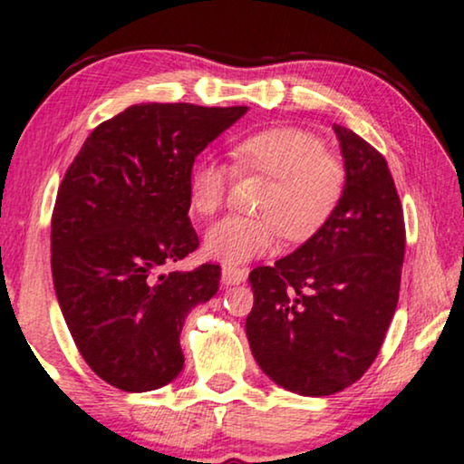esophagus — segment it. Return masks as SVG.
<instances>
[{"instance_id":"34e87169","label":"esophagus","mask_w":464,"mask_h":464,"mask_svg":"<svg viewBox=\"0 0 464 464\" xmlns=\"http://www.w3.org/2000/svg\"><path fill=\"white\" fill-rule=\"evenodd\" d=\"M246 277H248V269L246 267H233V265H225L222 267V284H227V286L242 284L246 282Z\"/></svg>"}]
</instances>
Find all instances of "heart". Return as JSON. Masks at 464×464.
Segmentation results:
<instances>
[{
  "label": "heart",
  "instance_id": "heart-1",
  "mask_svg": "<svg viewBox=\"0 0 464 464\" xmlns=\"http://www.w3.org/2000/svg\"><path fill=\"white\" fill-rule=\"evenodd\" d=\"M231 157L239 174L271 178L258 206L263 216H228L206 236V252L216 261L242 265L271 252L282 233L305 242L333 218L343 199L348 169L324 148L316 133L299 127H267L237 140ZM227 165L203 157L188 171V208L201 218L220 212L228 188Z\"/></svg>",
  "mask_w": 464,
  "mask_h": 464
}]
</instances>
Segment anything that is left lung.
<instances>
[{"instance_id": "left-lung-1", "label": "left lung", "mask_w": 464, "mask_h": 464, "mask_svg": "<svg viewBox=\"0 0 464 464\" xmlns=\"http://www.w3.org/2000/svg\"><path fill=\"white\" fill-rule=\"evenodd\" d=\"M348 169L333 218L274 267L250 271L246 335L277 386L329 397L361 380L397 310L405 220L386 159L333 125Z\"/></svg>"}]
</instances>
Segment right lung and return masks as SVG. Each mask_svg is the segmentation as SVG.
I'll return each instance as SVG.
<instances>
[{
  "mask_svg": "<svg viewBox=\"0 0 464 464\" xmlns=\"http://www.w3.org/2000/svg\"><path fill=\"white\" fill-rule=\"evenodd\" d=\"M246 106L138 103L103 121L61 182L51 222L54 293L92 372L125 392L182 372L190 307L218 290L220 265L159 269L199 248L188 218V171Z\"/></svg>",
  "mask_w": 464,
  "mask_h": 464,
  "instance_id": "obj_1",
  "label": "right lung"
}]
</instances>
